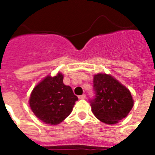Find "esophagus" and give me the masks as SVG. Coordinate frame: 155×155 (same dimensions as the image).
<instances>
[{"instance_id": "34e87169", "label": "esophagus", "mask_w": 155, "mask_h": 155, "mask_svg": "<svg viewBox=\"0 0 155 155\" xmlns=\"http://www.w3.org/2000/svg\"><path fill=\"white\" fill-rule=\"evenodd\" d=\"M85 98H86V95L85 94H83V95H81V96H79V99L83 100V99H85Z\"/></svg>"}]
</instances>
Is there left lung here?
I'll list each match as a JSON object with an SVG mask.
<instances>
[{"mask_svg":"<svg viewBox=\"0 0 155 155\" xmlns=\"http://www.w3.org/2000/svg\"><path fill=\"white\" fill-rule=\"evenodd\" d=\"M95 97L90 105L95 117L101 121L113 125L127 117L134 106L130 90L110 75H94Z\"/></svg>","mask_w":155,"mask_h":155,"instance_id":"8db88e82","label":"left lung"}]
</instances>
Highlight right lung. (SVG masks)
Returning <instances> with one entry per match:
<instances>
[{
  "label": "right lung",
  "instance_id": "1",
  "mask_svg": "<svg viewBox=\"0 0 155 155\" xmlns=\"http://www.w3.org/2000/svg\"><path fill=\"white\" fill-rule=\"evenodd\" d=\"M63 75L47 76L33 89L30 106L33 113L42 122L58 125L70 115L78 97L70 86L63 84Z\"/></svg>",
  "mask_w": 155,
  "mask_h": 155
}]
</instances>
